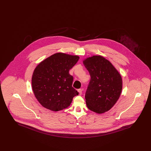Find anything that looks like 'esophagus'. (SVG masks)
Wrapping results in <instances>:
<instances>
[{
  "instance_id": "esophagus-1",
  "label": "esophagus",
  "mask_w": 151,
  "mask_h": 151,
  "mask_svg": "<svg viewBox=\"0 0 151 151\" xmlns=\"http://www.w3.org/2000/svg\"><path fill=\"white\" fill-rule=\"evenodd\" d=\"M78 92H79V94L80 95H81V94H82V90L81 89H79L78 90Z\"/></svg>"
}]
</instances>
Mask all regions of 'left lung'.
<instances>
[{"label":"left lung","instance_id":"left-lung-1","mask_svg":"<svg viewBox=\"0 0 151 151\" xmlns=\"http://www.w3.org/2000/svg\"><path fill=\"white\" fill-rule=\"evenodd\" d=\"M83 62L91 76L85 96L86 106L97 114L104 113L113 107L121 96L122 76L102 55L86 58Z\"/></svg>","mask_w":151,"mask_h":151}]
</instances>
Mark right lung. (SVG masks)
I'll use <instances>...</instances> for the list:
<instances>
[{
    "label": "right lung",
    "mask_w": 151,
    "mask_h": 151,
    "mask_svg": "<svg viewBox=\"0 0 151 151\" xmlns=\"http://www.w3.org/2000/svg\"><path fill=\"white\" fill-rule=\"evenodd\" d=\"M79 57L57 52L36 66L32 78L33 92L40 104L53 111L70 106L73 97L79 94L72 86L73 77L69 71Z\"/></svg>",
    "instance_id": "add662e5"
}]
</instances>
